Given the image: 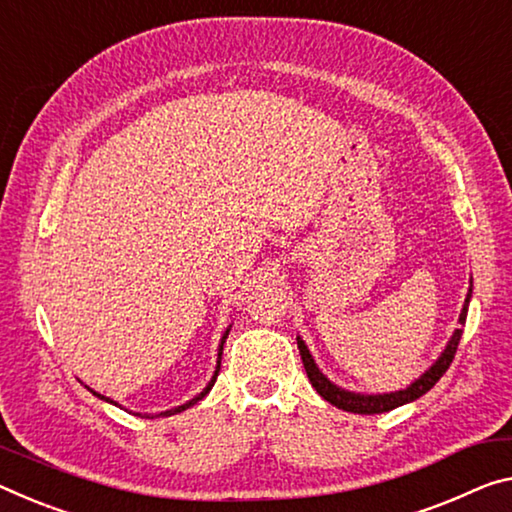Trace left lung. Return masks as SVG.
I'll return each mask as SVG.
<instances>
[{
	"label": "left lung",
	"instance_id": "left-lung-1",
	"mask_svg": "<svg viewBox=\"0 0 512 512\" xmlns=\"http://www.w3.org/2000/svg\"><path fill=\"white\" fill-rule=\"evenodd\" d=\"M469 298H472V287H469V294L465 298V305H462L460 328L453 332L451 342H449V346H446V351L442 353V358L437 360L433 367L424 373V376H421L419 380H415V383H412L410 387L401 389V392L378 394V396H364V394H351V392H346V389H339L337 385H332L330 380L319 371V367H316L314 360H312L310 351H307V346L303 344V339L298 337V351H300V358H303L307 378H310L312 387L328 403L337 405L339 410L355 412V415H380V412L394 410V408H399V405H403V403L415 401V399H419V396H424L428 389H431L437 383V380L444 376L446 369L451 367L453 358H456V351H458V344H460V337H462V326H465V319H467Z\"/></svg>",
	"mask_w": 512,
	"mask_h": 512
}]
</instances>
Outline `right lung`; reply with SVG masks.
Returning <instances> with one entry per match:
<instances>
[{
    "mask_svg": "<svg viewBox=\"0 0 512 512\" xmlns=\"http://www.w3.org/2000/svg\"><path fill=\"white\" fill-rule=\"evenodd\" d=\"M225 339V337H223ZM221 351H223V346H221ZM218 358H221V353H218ZM218 371H221V360H218V367H216V371H214V378H212V383H209L207 387H205V392H202V394H198L196 396V399H191L189 403H184V405H180V408H175V410H166V412H161V415H164V417H168V415H177V412H182V410H186V408H191V405L193 403H198L200 399H205V394L209 392V389H212L214 387V383H216V376H218ZM95 394V392H93ZM95 396H100V394H95ZM100 399H104V396H100ZM104 401H109V399H104ZM113 403V401H111ZM143 417H148V415H143ZM152 417H159V415H152Z\"/></svg>",
    "mask_w": 512,
    "mask_h": 512,
    "instance_id": "1",
    "label": "right lung"
}]
</instances>
